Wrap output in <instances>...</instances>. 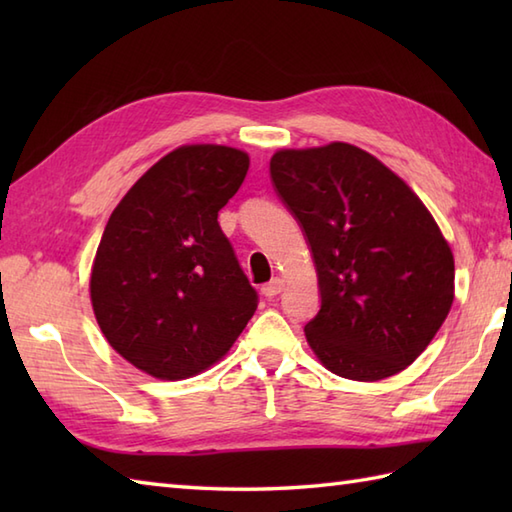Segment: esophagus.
I'll list each match as a JSON object with an SVG mask.
<instances>
[{"label":"esophagus","mask_w":512,"mask_h":512,"mask_svg":"<svg viewBox=\"0 0 512 512\" xmlns=\"http://www.w3.org/2000/svg\"><path fill=\"white\" fill-rule=\"evenodd\" d=\"M281 290H284V279L275 277L273 281H268V284L262 288V295H264V297H268V299H273V297H277V295H279Z\"/></svg>","instance_id":"esophagus-1"}]
</instances>
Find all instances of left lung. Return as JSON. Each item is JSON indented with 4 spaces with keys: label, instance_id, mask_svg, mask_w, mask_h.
Wrapping results in <instances>:
<instances>
[{
    "label": "left lung",
    "instance_id": "obj_1",
    "mask_svg": "<svg viewBox=\"0 0 512 512\" xmlns=\"http://www.w3.org/2000/svg\"><path fill=\"white\" fill-rule=\"evenodd\" d=\"M270 180L317 266L306 339L332 374L380 380L424 352L453 303V255L394 171L347 143L281 149Z\"/></svg>",
    "mask_w": 512,
    "mask_h": 512
}]
</instances>
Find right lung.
<instances>
[{"label":"right lung","instance_id":"1","mask_svg":"<svg viewBox=\"0 0 512 512\" xmlns=\"http://www.w3.org/2000/svg\"><path fill=\"white\" fill-rule=\"evenodd\" d=\"M246 171L244 151L184 145L110 215L92 266V308L107 343L149 376L200 374L257 310V292L217 222Z\"/></svg>","mask_w":512,"mask_h":512}]
</instances>
